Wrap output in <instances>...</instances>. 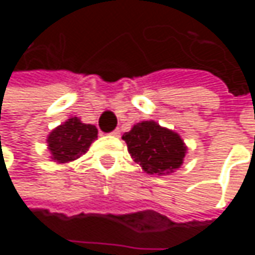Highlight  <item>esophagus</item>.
<instances>
[{"label":"esophagus","mask_w":255,"mask_h":255,"mask_svg":"<svg viewBox=\"0 0 255 255\" xmlns=\"http://www.w3.org/2000/svg\"><path fill=\"white\" fill-rule=\"evenodd\" d=\"M111 134H112V135H115V137H120L121 131H120V128H117V129H114V131H112Z\"/></svg>","instance_id":"obj_1"}]
</instances>
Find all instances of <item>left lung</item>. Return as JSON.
<instances>
[{"instance_id":"left-lung-1","label":"left lung","mask_w":255,"mask_h":255,"mask_svg":"<svg viewBox=\"0 0 255 255\" xmlns=\"http://www.w3.org/2000/svg\"><path fill=\"white\" fill-rule=\"evenodd\" d=\"M132 159L149 174L171 173L183 164L186 147L174 131L143 121L123 135Z\"/></svg>"}]
</instances>
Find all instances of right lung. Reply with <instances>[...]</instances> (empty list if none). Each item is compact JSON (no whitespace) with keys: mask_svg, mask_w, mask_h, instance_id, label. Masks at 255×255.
<instances>
[{"mask_svg":"<svg viewBox=\"0 0 255 255\" xmlns=\"http://www.w3.org/2000/svg\"><path fill=\"white\" fill-rule=\"evenodd\" d=\"M97 138V128L82 124L78 118H71L48 135V149L56 162H69L85 153Z\"/></svg>","mask_w":255,"mask_h":255,"instance_id":"add662e5","label":"right lung"}]
</instances>
